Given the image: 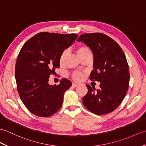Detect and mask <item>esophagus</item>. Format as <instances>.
<instances>
[{
  "label": "esophagus",
  "instance_id": "34e87169",
  "mask_svg": "<svg viewBox=\"0 0 146 146\" xmlns=\"http://www.w3.org/2000/svg\"><path fill=\"white\" fill-rule=\"evenodd\" d=\"M79 85H80L79 84H78V83H73V84H72V86H73V87H77V86H78Z\"/></svg>",
  "mask_w": 146,
  "mask_h": 146
}]
</instances>
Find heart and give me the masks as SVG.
<instances>
[{
    "label": "heart",
    "mask_w": 146,
    "mask_h": 146,
    "mask_svg": "<svg viewBox=\"0 0 146 146\" xmlns=\"http://www.w3.org/2000/svg\"><path fill=\"white\" fill-rule=\"evenodd\" d=\"M76 52L77 55L80 58H82L83 56H85L86 55H88V54H91V50L88 48V47L84 45H80L78 46L76 49ZM67 54H68L67 51L64 50L62 53V54L60 55V60H59L60 65L62 66L63 65L67 56ZM72 77L73 80H75L76 81H80L83 80V78H84V74L81 72H74L72 74Z\"/></svg>",
    "instance_id": "b5f03b06"
}]
</instances>
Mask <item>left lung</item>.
Returning a JSON list of instances; mask_svg holds the SVG:
<instances>
[{"mask_svg": "<svg viewBox=\"0 0 146 146\" xmlns=\"http://www.w3.org/2000/svg\"><path fill=\"white\" fill-rule=\"evenodd\" d=\"M77 40L92 50L94 70L90 78L101 83L96 91L87 84L84 106L97 115L110 113L119 106L128 90L130 75L126 56L121 46L103 33H84Z\"/></svg>", "mask_w": 146, "mask_h": 146, "instance_id": "1", "label": "left lung"}]
</instances>
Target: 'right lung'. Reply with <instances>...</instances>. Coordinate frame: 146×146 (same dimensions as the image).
Listing matches in <instances>:
<instances>
[{
    "label": "right lung",
    "instance_id": "obj_1",
    "mask_svg": "<svg viewBox=\"0 0 146 146\" xmlns=\"http://www.w3.org/2000/svg\"><path fill=\"white\" fill-rule=\"evenodd\" d=\"M78 35L41 32L22 47L15 63V76L20 99L32 113L49 117L62 106L63 95L72 86L63 78L58 85H50V75L60 67V56L72 45Z\"/></svg>",
    "mask_w": 146,
    "mask_h": 146
}]
</instances>
